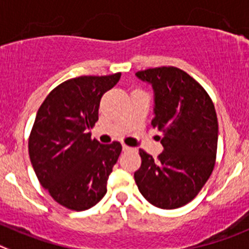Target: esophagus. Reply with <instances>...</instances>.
Returning a JSON list of instances; mask_svg holds the SVG:
<instances>
[{
  "mask_svg": "<svg viewBox=\"0 0 249 249\" xmlns=\"http://www.w3.org/2000/svg\"><path fill=\"white\" fill-rule=\"evenodd\" d=\"M131 150V147H129V146L126 145H123V151H130Z\"/></svg>",
  "mask_w": 249,
  "mask_h": 249,
  "instance_id": "obj_1",
  "label": "esophagus"
}]
</instances>
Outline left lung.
<instances>
[{
    "mask_svg": "<svg viewBox=\"0 0 249 249\" xmlns=\"http://www.w3.org/2000/svg\"><path fill=\"white\" fill-rule=\"evenodd\" d=\"M152 86V127L163 152L156 160L140 150L141 167L134 178L143 198L160 209H177L198 195L213 173L219 125L206 90L187 72L162 66L136 72Z\"/></svg>",
    "mask_w": 249,
    "mask_h": 249,
    "instance_id": "1",
    "label": "left lung"
}]
</instances>
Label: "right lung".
Instances as JSON below:
<instances>
[{
    "instance_id": "1",
    "label": "right lung",
    "mask_w": 249,
    "mask_h": 249,
    "mask_svg": "<svg viewBox=\"0 0 249 249\" xmlns=\"http://www.w3.org/2000/svg\"><path fill=\"white\" fill-rule=\"evenodd\" d=\"M120 76L118 72L65 81L49 93L36 113L28 142L30 162L40 184L70 210H87L107 193L122 145L92 140L88 130L98 120L102 96Z\"/></svg>"
}]
</instances>
